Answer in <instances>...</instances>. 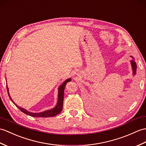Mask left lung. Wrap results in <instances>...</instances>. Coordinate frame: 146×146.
I'll return each mask as SVG.
<instances>
[{"label": "left lung", "mask_w": 146, "mask_h": 146, "mask_svg": "<svg viewBox=\"0 0 146 146\" xmlns=\"http://www.w3.org/2000/svg\"><path fill=\"white\" fill-rule=\"evenodd\" d=\"M131 65H132V67H133V73L134 74H135V72H136V68H137V66H136V63L134 62V61L132 60L131 61Z\"/></svg>", "instance_id": "8db88e82"}]
</instances>
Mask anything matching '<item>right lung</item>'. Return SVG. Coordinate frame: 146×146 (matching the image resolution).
<instances>
[{
    "instance_id": "right-lung-1",
    "label": "right lung",
    "mask_w": 146,
    "mask_h": 146,
    "mask_svg": "<svg viewBox=\"0 0 146 146\" xmlns=\"http://www.w3.org/2000/svg\"><path fill=\"white\" fill-rule=\"evenodd\" d=\"M71 81V78H69L66 80L65 82H64L62 85H61L59 88H58V103L56 106L53 108L52 110H48V111H45L44 112H42V113H30V112L27 111V110H24L22 108H20L19 106H17L14 102L12 101V98H11L9 95V88H7V93L9 94V96L10 98V99L12 101L13 103L14 104L15 106L17 107L19 109L23 112V113H25L27 115H29L30 116L32 117H53L56 116V115L58 114L59 113H61V111L62 110L63 108V98H64V90H65V88L66 84L68 82Z\"/></svg>"
}]
</instances>
